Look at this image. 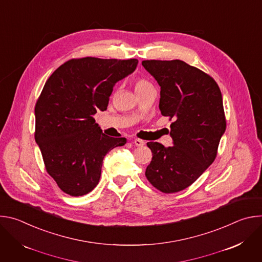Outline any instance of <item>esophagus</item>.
I'll return each mask as SVG.
<instances>
[{
	"label": "esophagus",
	"mask_w": 262,
	"mask_h": 262,
	"mask_svg": "<svg viewBox=\"0 0 262 262\" xmlns=\"http://www.w3.org/2000/svg\"><path fill=\"white\" fill-rule=\"evenodd\" d=\"M134 144L136 146H138V147H142V146L145 145V142L143 140H141V139H135L134 140Z\"/></svg>",
	"instance_id": "1"
}]
</instances>
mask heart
Here are the masks:
<instances>
[{
	"instance_id": "heart-1",
	"label": "heart",
	"mask_w": 262,
	"mask_h": 262,
	"mask_svg": "<svg viewBox=\"0 0 262 262\" xmlns=\"http://www.w3.org/2000/svg\"><path fill=\"white\" fill-rule=\"evenodd\" d=\"M150 87H152V85L145 79H137L135 81V90L137 93H139L143 90H146L147 88H150Z\"/></svg>"
}]
</instances>
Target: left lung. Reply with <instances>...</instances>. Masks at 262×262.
<instances>
[{"mask_svg": "<svg viewBox=\"0 0 262 262\" xmlns=\"http://www.w3.org/2000/svg\"><path fill=\"white\" fill-rule=\"evenodd\" d=\"M144 68L161 87L160 110L173 119V146L148 142L152 160L145 175L156 189L171 194L190 186L213 163L226 130L221 90L202 70L181 60H145Z\"/></svg>", "mask_w": 262, "mask_h": 262, "instance_id": "left-lung-1", "label": "left lung"}]
</instances>
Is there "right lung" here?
Returning a JSON list of instances; mask_svg holds the SVG:
<instances>
[{"mask_svg":"<svg viewBox=\"0 0 262 262\" xmlns=\"http://www.w3.org/2000/svg\"><path fill=\"white\" fill-rule=\"evenodd\" d=\"M137 59H71L47 81L35 105V141L48 173L70 196L97 185L104 156L125 138L105 136L93 115L106 110L115 84L135 71Z\"/></svg>","mask_w":262,"mask_h":262,"instance_id":"add662e5","label":"right lung"}]
</instances>
